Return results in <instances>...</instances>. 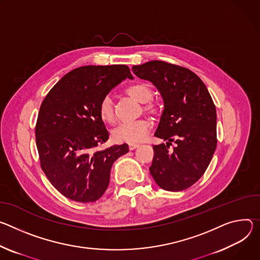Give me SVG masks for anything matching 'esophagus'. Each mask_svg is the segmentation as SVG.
I'll list each match as a JSON object with an SVG mask.
<instances>
[{
    "label": "esophagus",
    "mask_w": 260,
    "mask_h": 260,
    "mask_svg": "<svg viewBox=\"0 0 260 260\" xmlns=\"http://www.w3.org/2000/svg\"><path fill=\"white\" fill-rule=\"evenodd\" d=\"M138 147H139L138 145H129V146H128V148H129V150H130V151H133V150L137 149Z\"/></svg>",
    "instance_id": "34e87169"
}]
</instances>
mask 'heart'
<instances>
[{
	"instance_id": "b5f03b06",
	"label": "heart",
	"mask_w": 260,
	"mask_h": 260,
	"mask_svg": "<svg viewBox=\"0 0 260 260\" xmlns=\"http://www.w3.org/2000/svg\"><path fill=\"white\" fill-rule=\"evenodd\" d=\"M127 93L141 103H146L145 109L150 113H156L158 108L156 104L150 102L153 99L154 92L151 85L146 82L136 83L128 88ZM99 113L101 119L109 124L115 122L117 114H115L113 100L110 95L103 97L99 104ZM151 129V124L147 120H138L135 122L122 123L112 130V139L119 143H129V145H135V143L141 142L145 139L146 135Z\"/></svg>"
}]
</instances>
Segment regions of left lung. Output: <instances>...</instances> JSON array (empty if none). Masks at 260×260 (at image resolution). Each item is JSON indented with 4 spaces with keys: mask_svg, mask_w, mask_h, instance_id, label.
<instances>
[{
    "mask_svg": "<svg viewBox=\"0 0 260 260\" xmlns=\"http://www.w3.org/2000/svg\"><path fill=\"white\" fill-rule=\"evenodd\" d=\"M160 92L164 110L155 136L166 143L154 146L150 172L166 191H182L205 174L217 147V114L212 97L191 70L162 61L132 67ZM176 143L172 150L168 148Z\"/></svg>",
    "mask_w": 260,
    "mask_h": 260,
    "instance_id": "left-lung-1",
    "label": "left lung"
}]
</instances>
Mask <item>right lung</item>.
I'll return each mask as SVG.
<instances>
[{"instance_id": "add662e5", "label": "right lung", "mask_w": 260, "mask_h": 260, "mask_svg": "<svg viewBox=\"0 0 260 260\" xmlns=\"http://www.w3.org/2000/svg\"><path fill=\"white\" fill-rule=\"evenodd\" d=\"M133 79L126 65L83 66L57 81L43 100L36 124L41 168L51 185L77 203H94L106 191L113 162L128 145L95 151L108 131L99 104L124 79Z\"/></svg>"}]
</instances>
